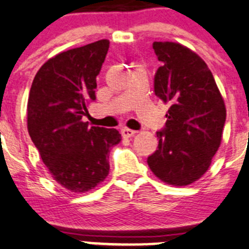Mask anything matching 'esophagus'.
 Returning a JSON list of instances; mask_svg holds the SVG:
<instances>
[{
	"instance_id": "34e87169",
	"label": "esophagus",
	"mask_w": 249,
	"mask_h": 249,
	"mask_svg": "<svg viewBox=\"0 0 249 249\" xmlns=\"http://www.w3.org/2000/svg\"><path fill=\"white\" fill-rule=\"evenodd\" d=\"M136 134L135 130H131V129H127V127H124V129H122V135L123 138H131V136H134Z\"/></svg>"
}]
</instances>
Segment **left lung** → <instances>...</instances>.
I'll return each instance as SVG.
<instances>
[{"instance_id":"obj_1","label":"left lung","mask_w":249,"mask_h":249,"mask_svg":"<svg viewBox=\"0 0 249 249\" xmlns=\"http://www.w3.org/2000/svg\"><path fill=\"white\" fill-rule=\"evenodd\" d=\"M152 48L161 62L154 91L170 108L147 165L163 182L190 185L207 171L221 145L225 102L207 64L191 49L174 42H154Z\"/></svg>"}]
</instances>
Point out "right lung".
Returning <instances> with one entry per match:
<instances>
[{
  "mask_svg": "<svg viewBox=\"0 0 249 249\" xmlns=\"http://www.w3.org/2000/svg\"><path fill=\"white\" fill-rule=\"evenodd\" d=\"M108 39L69 49L37 71L27 104V126L52 178L71 192H86L109 174V152L119 144L116 129L88 126L87 104L95 100L97 75Z\"/></svg>",
  "mask_w": 249,
  "mask_h": 249,
  "instance_id": "add662e5",
  "label": "right lung"
}]
</instances>
